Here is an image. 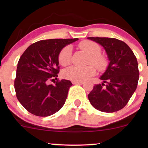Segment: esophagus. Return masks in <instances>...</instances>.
Segmentation results:
<instances>
[{"mask_svg": "<svg viewBox=\"0 0 148 148\" xmlns=\"http://www.w3.org/2000/svg\"><path fill=\"white\" fill-rule=\"evenodd\" d=\"M73 84H83L84 81H72Z\"/></svg>", "mask_w": 148, "mask_h": 148, "instance_id": "obj_1", "label": "esophagus"}]
</instances>
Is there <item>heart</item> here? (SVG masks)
I'll use <instances>...</instances> for the list:
<instances>
[{
	"mask_svg": "<svg viewBox=\"0 0 148 148\" xmlns=\"http://www.w3.org/2000/svg\"><path fill=\"white\" fill-rule=\"evenodd\" d=\"M81 50L87 53L90 56L89 59V64H92L100 71L104 70L108 65L107 60L101 53V48L97 44L94 42L85 40L79 44ZM72 49L70 46H67L60 51L58 56V61L62 66H67L70 63L72 57ZM96 69L94 66L90 65L86 67H80L77 66H72L64 69L62 75L65 79L72 81H84L95 75Z\"/></svg>",
	"mask_w": 148,
	"mask_h": 148,
	"instance_id": "heart-1",
	"label": "heart"
}]
</instances>
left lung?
<instances>
[{
    "instance_id": "obj_1",
    "label": "left lung",
    "mask_w": 148,
    "mask_h": 148,
    "mask_svg": "<svg viewBox=\"0 0 148 148\" xmlns=\"http://www.w3.org/2000/svg\"><path fill=\"white\" fill-rule=\"evenodd\" d=\"M99 44L110 61L100 76L101 84L95 85L88 95L92 106L98 111L113 113L127 105L138 85V65L136 58L125 42L109 37H88Z\"/></svg>"
}]
</instances>
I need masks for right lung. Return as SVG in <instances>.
Here are the masks:
<instances>
[{"label": "right lung", "instance_id": "1", "mask_svg": "<svg viewBox=\"0 0 148 148\" xmlns=\"http://www.w3.org/2000/svg\"><path fill=\"white\" fill-rule=\"evenodd\" d=\"M74 39H50L30 45L20 57L16 69L14 88L16 97L32 114L47 117L63 106L72 84L69 80L57 79L59 73L58 56L60 51Z\"/></svg>", "mask_w": 148, "mask_h": 148}]
</instances>
